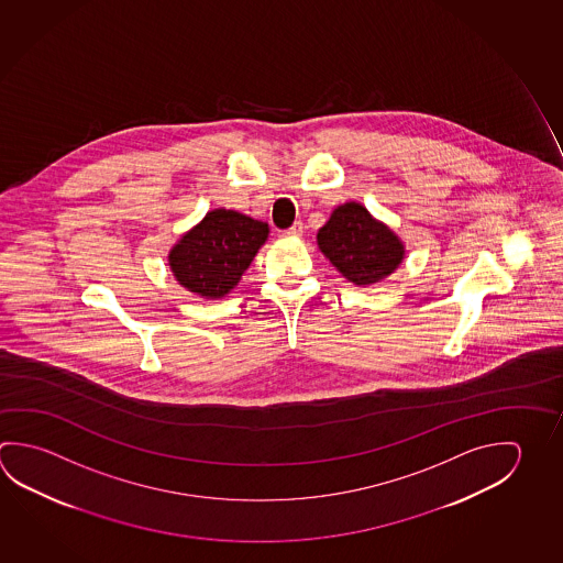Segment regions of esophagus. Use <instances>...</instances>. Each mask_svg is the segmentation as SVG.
Returning a JSON list of instances; mask_svg holds the SVG:
<instances>
[{
  "label": "esophagus",
  "mask_w": 563,
  "mask_h": 563,
  "mask_svg": "<svg viewBox=\"0 0 563 563\" xmlns=\"http://www.w3.org/2000/svg\"><path fill=\"white\" fill-rule=\"evenodd\" d=\"M302 231H305V223H302V221H295L292 228L286 229V233H288V235H295V238L302 235Z\"/></svg>",
  "instance_id": "1"
}]
</instances>
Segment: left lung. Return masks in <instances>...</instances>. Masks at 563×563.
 <instances>
[{
    "label": "left lung",
    "instance_id": "8db88e82",
    "mask_svg": "<svg viewBox=\"0 0 563 563\" xmlns=\"http://www.w3.org/2000/svg\"><path fill=\"white\" fill-rule=\"evenodd\" d=\"M316 243L335 271L355 286L382 283L405 258L404 241L394 229L357 201L338 206L324 228L318 229Z\"/></svg>",
    "mask_w": 563,
    "mask_h": 563
}]
</instances>
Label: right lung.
I'll return each instance as SVG.
<instances>
[{
  "label": "right lung",
  "mask_w": 563,
  "mask_h": 563,
  "mask_svg": "<svg viewBox=\"0 0 563 563\" xmlns=\"http://www.w3.org/2000/svg\"><path fill=\"white\" fill-rule=\"evenodd\" d=\"M268 239L265 221L235 209H211L169 249L174 278L206 300L228 296Z\"/></svg>",
  "instance_id": "add662e5"
}]
</instances>
